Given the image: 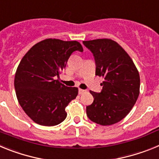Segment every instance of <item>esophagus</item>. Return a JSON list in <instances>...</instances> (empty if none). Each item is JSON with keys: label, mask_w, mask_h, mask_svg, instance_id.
Masks as SVG:
<instances>
[{"label": "esophagus", "mask_w": 159, "mask_h": 159, "mask_svg": "<svg viewBox=\"0 0 159 159\" xmlns=\"http://www.w3.org/2000/svg\"><path fill=\"white\" fill-rule=\"evenodd\" d=\"M84 92H86V90H83V89H80V88L79 89V94H80V95H81V94H84Z\"/></svg>", "instance_id": "obj_1"}]
</instances>
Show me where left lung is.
I'll use <instances>...</instances> for the list:
<instances>
[{
  "label": "left lung",
  "mask_w": 159,
  "mask_h": 159,
  "mask_svg": "<svg viewBox=\"0 0 159 159\" xmlns=\"http://www.w3.org/2000/svg\"><path fill=\"white\" fill-rule=\"evenodd\" d=\"M95 57V75L103 78L102 89L91 91L94 101L87 107V116L102 126L121 121L135 104L139 95L140 77L130 56L111 39L83 41Z\"/></svg>",
  "instance_id": "left-lung-1"
}]
</instances>
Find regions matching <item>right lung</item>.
Segmentation results:
<instances>
[{
  "label": "right lung",
  "mask_w": 159,
  "mask_h": 159,
  "mask_svg": "<svg viewBox=\"0 0 159 159\" xmlns=\"http://www.w3.org/2000/svg\"><path fill=\"white\" fill-rule=\"evenodd\" d=\"M75 51L83 52L78 41L45 39L29 49L20 60L14 79L20 105L37 124L56 126L67 117L66 107L78 95V88L56 80Z\"/></svg>",
  "instance_id": "add662e5"
}]
</instances>
